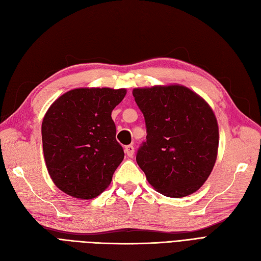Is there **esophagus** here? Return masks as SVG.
<instances>
[{
	"label": "esophagus",
	"mask_w": 261,
	"mask_h": 261,
	"mask_svg": "<svg viewBox=\"0 0 261 261\" xmlns=\"http://www.w3.org/2000/svg\"><path fill=\"white\" fill-rule=\"evenodd\" d=\"M125 153L127 154L128 156H133L134 155V152H135V150H134V146L133 145H128L125 147Z\"/></svg>",
	"instance_id": "esophagus-1"
}]
</instances>
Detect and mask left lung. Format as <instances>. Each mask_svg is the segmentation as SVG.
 <instances>
[{"label":"left lung","mask_w":261,"mask_h":261,"mask_svg":"<svg viewBox=\"0 0 261 261\" xmlns=\"http://www.w3.org/2000/svg\"><path fill=\"white\" fill-rule=\"evenodd\" d=\"M147 137L136 161L156 192L181 198L197 192L215 167L219 127L210 106L181 85L135 88Z\"/></svg>","instance_id":"obj_1"}]
</instances>
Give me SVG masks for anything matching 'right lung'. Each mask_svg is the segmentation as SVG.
Wrapping results in <instances>:
<instances>
[{
	"mask_svg": "<svg viewBox=\"0 0 261 261\" xmlns=\"http://www.w3.org/2000/svg\"><path fill=\"white\" fill-rule=\"evenodd\" d=\"M125 94L124 88H77L46 111L41 126L44 160L63 193L92 199L111 184L124 159L111 113Z\"/></svg>",
	"mask_w": 261,
	"mask_h": 261,
	"instance_id": "obj_1",
	"label": "right lung"
}]
</instances>
